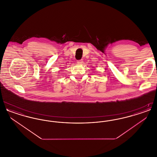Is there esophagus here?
Segmentation results:
<instances>
[{
  "label": "esophagus",
  "instance_id": "obj_1",
  "mask_svg": "<svg viewBox=\"0 0 157 157\" xmlns=\"http://www.w3.org/2000/svg\"><path fill=\"white\" fill-rule=\"evenodd\" d=\"M77 63H78V64H82V63H83V60H82V59L78 60H77Z\"/></svg>",
  "mask_w": 157,
  "mask_h": 157
}]
</instances>
